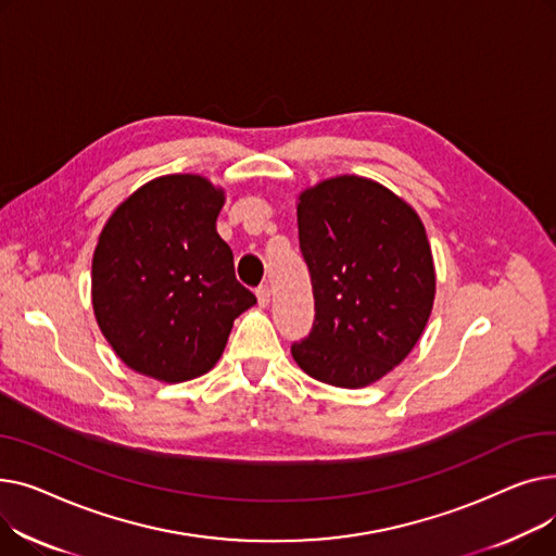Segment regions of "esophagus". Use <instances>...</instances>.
<instances>
[{"label":"esophagus","instance_id":"34e87169","mask_svg":"<svg viewBox=\"0 0 556 556\" xmlns=\"http://www.w3.org/2000/svg\"><path fill=\"white\" fill-rule=\"evenodd\" d=\"M256 302L261 308H266L270 304V288L268 286H258L256 288Z\"/></svg>","mask_w":556,"mask_h":556}]
</instances>
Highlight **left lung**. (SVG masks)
Returning a JSON list of instances; mask_svg holds the SVG:
<instances>
[{
  "label": "left lung",
  "mask_w": 556,
  "mask_h": 556,
  "mask_svg": "<svg viewBox=\"0 0 556 556\" xmlns=\"http://www.w3.org/2000/svg\"><path fill=\"white\" fill-rule=\"evenodd\" d=\"M300 250L313 283L298 365L336 388H365L413 352L434 300L426 229L383 185L340 175L304 191Z\"/></svg>",
  "instance_id": "left-lung-1"
}]
</instances>
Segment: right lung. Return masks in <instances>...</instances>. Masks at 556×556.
<instances>
[{
	"label": "right lung",
	"mask_w": 556,
	"mask_h": 556,
	"mask_svg": "<svg viewBox=\"0 0 556 556\" xmlns=\"http://www.w3.org/2000/svg\"><path fill=\"white\" fill-rule=\"evenodd\" d=\"M225 195L200 175H164L119 204L92 258L97 323L130 369L166 383L210 371L256 298L218 237Z\"/></svg>",
	"instance_id": "right-lung-1"
}]
</instances>
